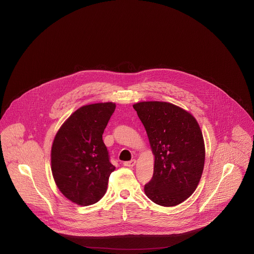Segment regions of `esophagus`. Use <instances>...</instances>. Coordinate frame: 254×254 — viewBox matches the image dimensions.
Returning a JSON list of instances; mask_svg holds the SVG:
<instances>
[{"label": "esophagus", "instance_id": "1", "mask_svg": "<svg viewBox=\"0 0 254 254\" xmlns=\"http://www.w3.org/2000/svg\"><path fill=\"white\" fill-rule=\"evenodd\" d=\"M135 163H136V161H135L134 159H132V160H130V161L125 162V163H124V166H126V167H133V166L135 165Z\"/></svg>", "mask_w": 254, "mask_h": 254}]
</instances>
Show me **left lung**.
<instances>
[{
	"label": "left lung",
	"mask_w": 254,
	"mask_h": 254,
	"mask_svg": "<svg viewBox=\"0 0 254 254\" xmlns=\"http://www.w3.org/2000/svg\"><path fill=\"white\" fill-rule=\"evenodd\" d=\"M133 108L155 155L152 179L144 192L158 205H178L194 192L202 175L205 147L199 125L171 103L139 102Z\"/></svg>",
	"instance_id": "1"
}]
</instances>
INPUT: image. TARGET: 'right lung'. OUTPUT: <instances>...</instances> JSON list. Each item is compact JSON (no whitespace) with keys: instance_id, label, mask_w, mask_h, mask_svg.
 Returning a JSON list of instances; mask_svg holds the SVG:
<instances>
[{"instance_id":"obj_1","label":"right lung","mask_w":254,"mask_h":254,"mask_svg":"<svg viewBox=\"0 0 254 254\" xmlns=\"http://www.w3.org/2000/svg\"><path fill=\"white\" fill-rule=\"evenodd\" d=\"M116 109L112 102L76 110L57 132L51 151L52 174L70 201L87 206L104 196L115 166L103 142V132Z\"/></svg>"}]
</instances>
